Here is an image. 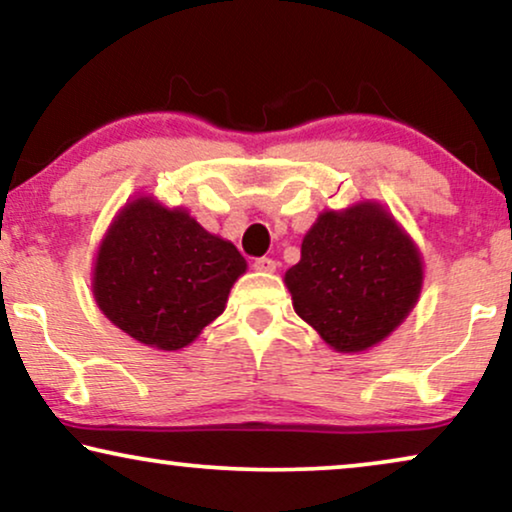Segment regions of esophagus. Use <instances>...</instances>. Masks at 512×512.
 Wrapping results in <instances>:
<instances>
[{
	"instance_id": "34e87169",
	"label": "esophagus",
	"mask_w": 512,
	"mask_h": 512,
	"mask_svg": "<svg viewBox=\"0 0 512 512\" xmlns=\"http://www.w3.org/2000/svg\"><path fill=\"white\" fill-rule=\"evenodd\" d=\"M254 270L256 272H268V275H270V272H275L277 270V263L275 261H272V258H256V261H254Z\"/></svg>"
}]
</instances>
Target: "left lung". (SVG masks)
<instances>
[{"label":"left lung","instance_id":"8db88e82","mask_svg":"<svg viewBox=\"0 0 512 512\" xmlns=\"http://www.w3.org/2000/svg\"><path fill=\"white\" fill-rule=\"evenodd\" d=\"M293 310L328 347L359 354L389 338L417 305L424 258L380 202L326 209L286 270Z\"/></svg>","mask_w":512,"mask_h":512}]
</instances>
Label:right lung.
<instances>
[{
  "mask_svg": "<svg viewBox=\"0 0 512 512\" xmlns=\"http://www.w3.org/2000/svg\"><path fill=\"white\" fill-rule=\"evenodd\" d=\"M247 272L233 242L212 235L184 207L137 195L109 223L93 268L104 317L146 347H188L226 310Z\"/></svg>",
  "mask_w": 512,
  "mask_h": 512,
  "instance_id": "obj_1",
  "label": "right lung"
}]
</instances>
